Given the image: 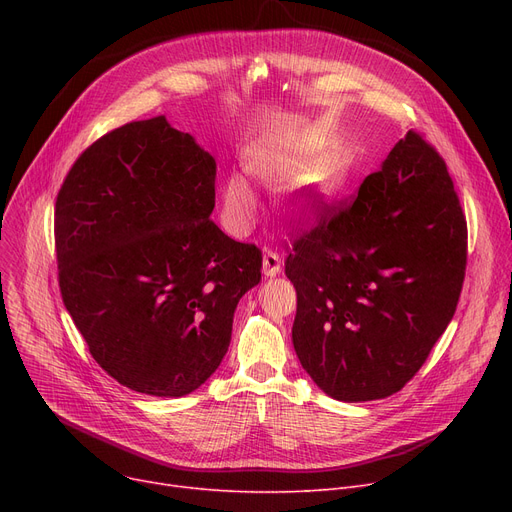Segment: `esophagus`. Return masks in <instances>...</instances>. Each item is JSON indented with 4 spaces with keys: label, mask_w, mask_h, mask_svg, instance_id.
<instances>
[{
    "label": "esophagus",
    "mask_w": 512,
    "mask_h": 512,
    "mask_svg": "<svg viewBox=\"0 0 512 512\" xmlns=\"http://www.w3.org/2000/svg\"><path fill=\"white\" fill-rule=\"evenodd\" d=\"M280 270H282L280 255L274 253V251H265L263 253V274L267 278H274V276L280 274Z\"/></svg>",
    "instance_id": "obj_1"
}]
</instances>
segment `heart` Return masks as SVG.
I'll return each mask as SVG.
<instances>
[{
  "label": "heart",
  "instance_id": "1",
  "mask_svg": "<svg viewBox=\"0 0 512 512\" xmlns=\"http://www.w3.org/2000/svg\"><path fill=\"white\" fill-rule=\"evenodd\" d=\"M319 155L321 149L311 145L280 147L263 143L249 149L247 170L265 184H280L299 176L311 163H315ZM346 178V157L334 155L317 161L316 166L303 174L301 182L294 186V209L299 213H313L315 209L324 207L340 193ZM222 213L226 226L234 234H242L251 228L257 213V195L247 176L234 172L224 180Z\"/></svg>",
  "mask_w": 512,
  "mask_h": 512
}]
</instances>
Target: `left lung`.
<instances>
[{
	"label": "left lung",
	"instance_id": "left-lung-1",
	"mask_svg": "<svg viewBox=\"0 0 512 512\" xmlns=\"http://www.w3.org/2000/svg\"><path fill=\"white\" fill-rule=\"evenodd\" d=\"M467 222L440 153L409 130L348 205L294 240L292 344L344 402L398 392L425 363L461 297Z\"/></svg>",
	"mask_w": 512,
	"mask_h": 512
}]
</instances>
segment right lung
Wrapping results in <instances>:
<instances>
[{
    "label": "right lung",
    "mask_w": 512,
    "mask_h": 512,
    "mask_svg": "<svg viewBox=\"0 0 512 512\" xmlns=\"http://www.w3.org/2000/svg\"><path fill=\"white\" fill-rule=\"evenodd\" d=\"M215 159L166 116L80 153L56 201L62 301L89 353L122 386L178 398L220 367L261 251L226 236Z\"/></svg>",
    "instance_id": "1"
}]
</instances>
